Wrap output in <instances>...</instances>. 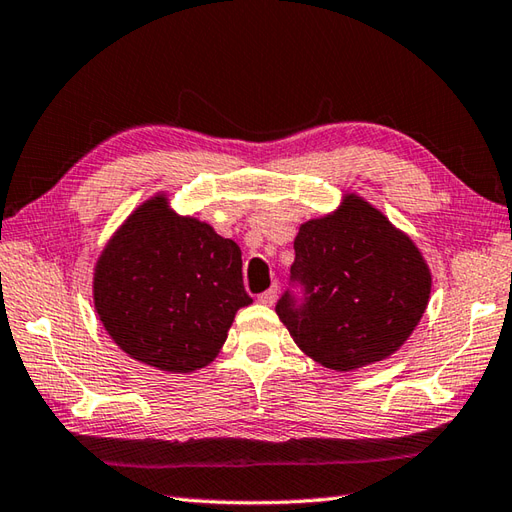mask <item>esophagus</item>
I'll return each mask as SVG.
<instances>
[{
  "mask_svg": "<svg viewBox=\"0 0 512 512\" xmlns=\"http://www.w3.org/2000/svg\"><path fill=\"white\" fill-rule=\"evenodd\" d=\"M277 293H279V288L273 284V286H270V288L266 290V293H262V295L257 297V299H259V304H264V306H273V304L277 302Z\"/></svg>",
  "mask_w": 512,
  "mask_h": 512,
  "instance_id": "esophagus-1",
  "label": "esophagus"
}]
</instances>
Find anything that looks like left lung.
I'll return each mask as SVG.
<instances>
[{"label": "left lung", "instance_id": "left-lung-1", "mask_svg": "<svg viewBox=\"0 0 512 512\" xmlns=\"http://www.w3.org/2000/svg\"><path fill=\"white\" fill-rule=\"evenodd\" d=\"M290 275L306 302L288 293L275 313L304 353L337 373L384 362L426 313L428 262L404 230L357 193L308 219L295 237Z\"/></svg>", "mask_w": 512, "mask_h": 512}]
</instances>
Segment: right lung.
I'll list each match as a JSON object with an SVG mask.
<instances>
[{"instance_id": "1", "label": "right lung", "mask_w": 512, "mask_h": 512, "mask_svg": "<svg viewBox=\"0 0 512 512\" xmlns=\"http://www.w3.org/2000/svg\"><path fill=\"white\" fill-rule=\"evenodd\" d=\"M93 304L110 339L139 364L193 373L222 350L239 308L253 304L242 250L168 193L139 204L99 253Z\"/></svg>"}]
</instances>
